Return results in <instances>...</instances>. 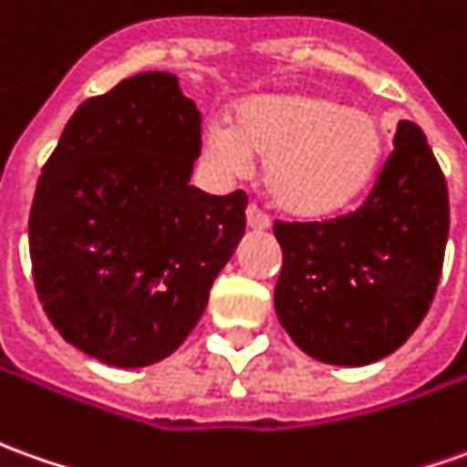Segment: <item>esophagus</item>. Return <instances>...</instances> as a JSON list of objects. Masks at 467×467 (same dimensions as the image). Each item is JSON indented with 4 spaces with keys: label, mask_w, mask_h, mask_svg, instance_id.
I'll use <instances>...</instances> for the list:
<instances>
[{
    "label": "esophagus",
    "mask_w": 467,
    "mask_h": 467,
    "mask_svg": "<svg viewBox=\"0 0 467 467\" xmlns=\"http://www.w3.org/2000/svg\"><path fill=\"white\" fill-rule=\"evenodd\" d=\"M245 220H247V227H250V230H258V233H263V230H268V227H271V220H268V217H265L255 204H247Z\"/></svg>",
    "instance_id": "esophagus-1"
}]
</instances>
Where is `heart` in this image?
<instances>
[{
  "mask_svg": "<svg viewBox=\"0 0 467 467\" xmlns=\"http://www.w3.org/2000/svg\"><path fill=\"white\" fill-rule=\"evenodd\" d=\"M386 138L379 117L319 91H275L237 104L230 125L202 135V155L224 179L250 158L275 207L299 220H327L363 199L379 176Z\"/></svg>",
  "mask_w": 467,
  "mask_h": 467,
  "instance_id": "b5f03b06",
  "label": "heart"
}]
</instances>
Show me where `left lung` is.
<instances>
[{"label": "left lung", "mask_w": 467, "mask_h": 467, "mask_svg": "<svg viewBox=\"0 0 467 467\" xmlns=\"http://www.w3.org/2000/svg\"><path fill=\"white\" fill-rule=\"evenodd\" d=\"M450 202L420 127L401 119L363 207L327 222H275L284 250L278 322L306 355L368 366L399 350L430 312Z\"/></svg>", "instance_id": "1"}]
</instances>
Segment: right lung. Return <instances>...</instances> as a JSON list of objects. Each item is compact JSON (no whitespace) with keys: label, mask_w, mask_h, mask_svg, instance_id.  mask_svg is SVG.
Instances as JSON below:
<instances>
[{"label":"right lung","mask_w":467,"mask_h":467,"mask_svg":"<svg viewBox=\"0 0 467 467\" xmlns=\"http://www.w3.org/2000/svg\"><path fill=\"white\" fill-rule=\"evenodd\" d=\"M202 114L145 71L87 99L37 179L30 260L47 319L114 368L163 360L199 322L245 234L247 196L192 186Z\"/></svg>","instance_id":"1"}]
</instances>
